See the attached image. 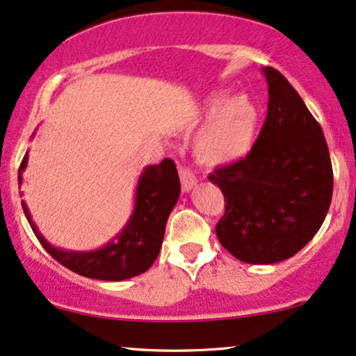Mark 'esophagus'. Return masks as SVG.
Instances as JSON below:
<instances>
[{
    "mask_svg": "<svg viewBox=\"0 0 356 356\" xmlns=\"http://www.w3.org/2000/svg\"><path fill=\"white\" fill-rule=\"evenodd\" d=\"M178 171H179V179H181L183 191H185V193L191 191L193 188L196 186V181H198V179H196V177H195V173H193V171L188 168V166H183V165H179Z\"/></svg>",
    "mask_w": 356,
    "mask_h": 356,
    "instance_id": "esophagus-1",
    "label": "esophagus"
}]
</instances>
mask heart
I'll list each match as a JSON object with an SVG mask.
<instances>
[{
    "label": "heart",
    "mask_w": 356,
    "mask_h": 356,
    "mask_svg": "<svg viewBox=\"0 0 356 356\" xmlns=\"http://www.w3.org/2000/svg\"><path fill=\"white\" fill-rule=\"evenodd\" d=\"M209 118L195 143L196 156L206 166H229L251 152L259 125L257 107L245 95L227 99L216 92L204 104Z\"/></svg>",
    "instance_id": "b5f03b06"
}]
</instances>
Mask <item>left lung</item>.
Returning a JSON list of instances; mask_svg holds the SVG:
<instances>
[{"instance_id":"1","label":"left lung","mask_w":356,"mask_h":356,"mask_svg":"<svg viewBox=\"0 0 356 356\" xmlns=\"http://www.w3.org/2000/svg\"><path fill=\"white\" fill-rule=\"evenodd\" d=\"M262 72L269 102L261 134L248 156L208 177L225 195L219 243L249 264L296 256L325 221L333 193L322 127L282 74Z\"/></svg>"}]
</instances>
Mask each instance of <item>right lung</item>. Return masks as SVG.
<instances>
[{
    "label": "right lung",
    "mask_w": 356,
    "mask_h": 356,
    "mask_svg": "<svg viewBox=\"0 0 356 356\" xmlns=\"http://www.w3.org/2000/svg\"><path fill=\"white\" fill-rule=\"evenodd\" d=\"M26 165L28 152L17 170L19 185ZM179 190L181 186L173 160L165 158L160 165L147 166L138 179L135 208L127 226L115 241L90 252L64 251L51 245L38 231L24 201L21 204L39 243L59 264L89 279L125 280L143 274L155 262L163 243L166 221L177 204Z\"/></svg>",
    "instance_id": "right-lung-1"
}]
</instances>
